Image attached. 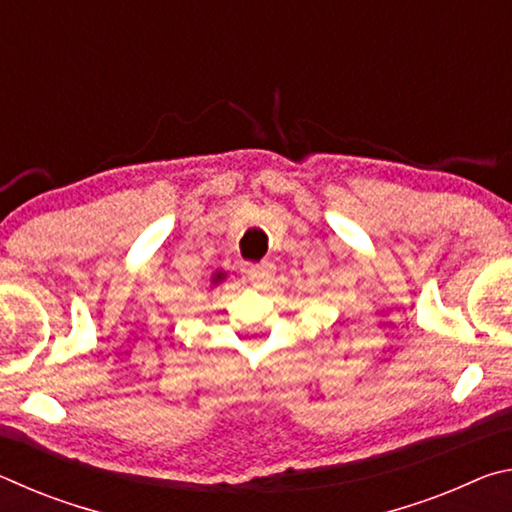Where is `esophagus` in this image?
<instances>
[{
	"label": "esophagus",
	"instance_id": "obj_1",
	"mask_svg": "<svg viewBox=\"0 0 512 512\" xmlns=\"http://www.w3.org/2000/svg\"><path fill=\"white\" fill-rule=\"evenodd\" d=\"M248 277H250V282L255 284V287H266V284H271V280H273V264L262 262V264L250 266Z\"/></svg>",
	"mask_w": 512,
	"mask_h": 512
}]
</instances>
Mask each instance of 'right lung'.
Returning a JSON list of instances; mask_svg holds the SVG:
<instances>
[{
	"instance_id": "1",
	"label": "right lung",
	"mask_w": 512,
	"mask_h": 512,
	"mask_svg": "<svg viewBox=\"0 0 512 512\" xmlns=\"http://www.w3.org/2000/svg\"><path fill=\"white\" fill-rule=\"evenodd\" d=\"M225 280V273H214V277H212V284H219V282H223Z\"/></svg>"
}]
</instances>
